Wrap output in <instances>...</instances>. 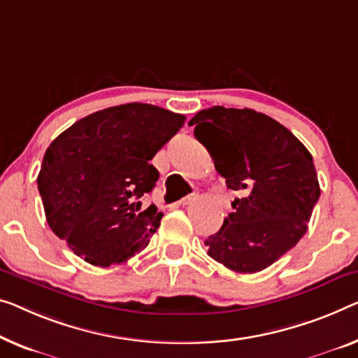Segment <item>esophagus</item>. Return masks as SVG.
<instances>
[{"label": "esophagus", "instance_id": "obj_1", "mask_svg": "<svg viewBox=\"0 0 358 358\" xmlns=\"http://www.w3.org/2000/svg\"><path fill=\"white\" fill-rule=\"evenodd\" d=\"M196 197H197V194L196 193H191V194H188V196H185L183 199L180 201V204H183V206H186V204H189V202H193V201H196Z\"/></svg>", "mask_w": 358, "mask_h": 358}]
</instances>
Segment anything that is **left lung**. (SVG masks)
I'll list each match as a JSON object with an SVG mask.
<instances>
[{
  "mask_svg": "<svg viewBox=\"0 0 358 358\" xmlns=\"http://www.w3.org/2000/svg\"><path fill=\"white\" fill-rule=\"evenodd\" d=\"M189 125L228 188L243 194L206 239L207 254L238 273L266 268L307 231L320 197L312 154L280 122L254 109L213 106Z\"/></svg>",
  "mask_w": 358,
  "mask_h": 358,
  "instance_id": "1",
  "label": "left lung"
}]
</instances>
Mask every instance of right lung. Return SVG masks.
Listing matches in <instances>:
<instances>
[{"instance_id":"add662e5","label":"right lung","mask_w":358,"mask_h":358,"mask_svg":"<svg viewBox=\"0 0 358 358\" xmlns=\"http://www.w3.org/2000/svg\"><path fill=\"white\" fill-rule=\"evenodd\" d=\"M185 124V115L130 103L94 112L46 149L36 178L56 236L96 266L127 262L145 249L164 217L141 209L159 172L149 161Z\"/></svg>"}]
</instances>
